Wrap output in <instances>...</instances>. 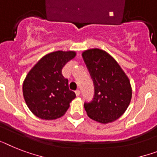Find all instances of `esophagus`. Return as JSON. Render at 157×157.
<instances>
[{
    "label": "esophagus",
    "instance_id": "esophagus-1",
    "mask_svg": "<svg viewBox=\"0 0 157 157\" xmlns=\"http://www.w3.org/2000/svg\"><path fill=\"white\" fill-rule=\"evenodd\" d=\"M75 93H76V95L77 97L80 96V94H81V91H80V90H76V92H75Z\"/></svg>",
    "mask_w": 157,
    "mask_h": 157
}]
</instances>
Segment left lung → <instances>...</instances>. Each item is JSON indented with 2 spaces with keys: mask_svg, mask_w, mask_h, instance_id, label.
Returning <instances> with one entry per match:
<instances>
[{
  "mask_svg": "<svg viewBox=\"0 0 157 157\" xmlns=\"http://www.w3.org/2000/svg\"><path fill=\"white\" fill-rule=\"evenodd\" d=\"M82 56L95 90L94 100L84 105L85 111L98 123H112L120 118L130 105L132 89L129 78L105 51L88 49L83 52Z\"/></svg>",
  "mask_w": 157,
  "mask_h": 157,
  "instance_id": "left-lung-1",
  "label": "left lung"
}]
</instances>
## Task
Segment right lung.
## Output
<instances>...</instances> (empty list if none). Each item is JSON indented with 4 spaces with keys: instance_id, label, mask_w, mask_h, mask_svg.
Segmentation results:
<instances>
[{
    "instance_id": "add662e5",
    "label": "right lung",
    "mask_w": 157,
    "mask_h": 157,
    "mask_svg": "<svg viewBox=\"0 0 157 157\" xmlns=\"http://www.w3.org/2000/svg\"><path fill=\"white\" fill-rule=\"evenodd\" d=\"M74 51H57L42 57L25 76L22 92L28 108L43 120H53L65 114L76 94L62 75L66 63L76 56Z\"/></svg>"
}]
</instances>
